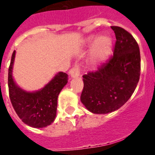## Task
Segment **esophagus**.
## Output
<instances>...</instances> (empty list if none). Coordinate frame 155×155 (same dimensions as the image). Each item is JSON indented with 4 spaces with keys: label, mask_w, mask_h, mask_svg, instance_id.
Instances as JSON below:
<instances>
[{
    "label": "esophagus",
    "mask_w": 155,
    "mask_h": 155,
    "mask_svg": "<svg viewBox=\"0 0 155 155\" xmlns=\"http://www.w3.org/2000/svg\"><path fill=\"white\" fill-rule=\"evenodd\" d=\"M70 74H71V78H77L78 77L80 74V68H79L78 64H76L74 65L73 68H71L70 70Z\"/></svg>",
    "instance_id": "esophagus-1"
}]
</instances>
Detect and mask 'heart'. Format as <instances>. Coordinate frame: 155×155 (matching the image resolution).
<instances>
[{
	"mask_svg": "<svg viewBox=\"0 0 155 155\" xmlns=\"http://www.w3.org/2000/svg\"><path fill=\"white\" fill-rule=\"evenodd\" d=\"M94 39V36H91L88 42H92ZM112 43V39L108 35H101L95 40L91 55V64L94 67H97L107 60L110 55Z\"/></svg>",
	"mask_w": 155,
	"mask_h": 155,
	"instance_id": "heart-1",
	"label": "heart"
}]
</instances>
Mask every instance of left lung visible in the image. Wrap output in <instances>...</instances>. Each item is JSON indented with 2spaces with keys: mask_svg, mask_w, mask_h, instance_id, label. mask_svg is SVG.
<instances>
[{
  "mask_svg": "<svg viewBox=\"0 0 155 155\" xmlns=\"http://www.w3.org/2000/svg\"><path fill=\"white\" fill-rule=\"evenodd\" d=\"M116 35L113 56L97 71L83 75L81 101L91 113L106 114L120 109L130 98L140 74L137 42L130 32L111 26Z\"/></svg>",
  "mask_w": 155,
  "mask_h": 155,
  "instance_id": "left-lung-1",
  "label": "left lung"
}]
</instances>
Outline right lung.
<instances>
[{
  "label": "right lung",
  "mask_w": 155,
  "mask_h": 155,
  "mask_svg": "<svg viewBox=\"0 0 155 155\" xmlns=\"http://www.w3.org/2000/svg\"><path fill=\"white\" fill-rule=\"evenodd\" d=\"M15 50L8 68V90L12 106L24 124L34 128L46 127L54 121L57 115V98L67 84L68 75L59 72L42 89L26 91L19 87L12 77Z\"/></svg>",
  "instance_id": "obj_1"
}]
</instances>
